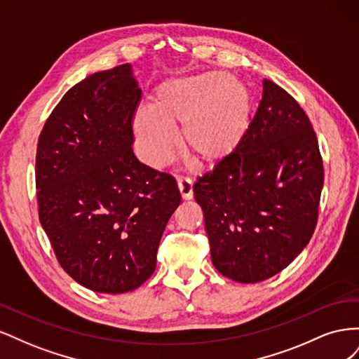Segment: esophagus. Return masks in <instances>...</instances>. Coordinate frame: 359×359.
Segmentation results:
<instances>
[{
	"label": "esophagus",
	"mask_w": 359,
	"mask_h": 359,
	"mask_svg": "<svg viewBox=\"0 0 359 359\" xmlns=\"http://www.w3.org/2000/svg\"><path fill=\"white\" fill-rule=\"evenodd\" d=\"M178 190H180V194L181 198L184 201H190L193 199V184L190 180H178Z\"/></svg>",
	"instance_id": "esophagus-1"
}]
</instances>
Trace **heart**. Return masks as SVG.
Listing matches in <instances>:
<instances>
[{
  "instance_id": "1",
  "label": "heart",
  "mask_w": 359,
  "mask_h": 359,
  "mask_svg": "<svg viewBox=\"0 0 359 359\" xmlns=\"http://www.w3.org/2000/svg\"><path fill=\"white\" fill-rule=\"evenodd\" d=\"M248 86L223 72H206L160 85L151 109L135 115L140 154L153 168L170 160L180 132L181 148L202 165H215L243 142L252 119Z\"/></svg>"
}]
</instances>
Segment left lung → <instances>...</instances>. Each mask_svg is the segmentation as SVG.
I'll list each match as a JSON object with an SVG mask.
<instances>
[{
	"mask_svg": "<svg viewBox=\"0 0 359 359\" xmlns=\"http://www.w3.org/2000/svg\"><path fill=\"white\" fill-rule=\"evenodd\" d=\"M323 161L299 103L264 79L243 142L194 184L212 264L238 283H259L295 259L316 229Z\"/></svg>",
	"mask_w": 359,
	"mask_h": 359,
	"instance_id": "left-lung-1",
	"label": "left lung"
}]
</instances>
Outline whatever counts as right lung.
<instances>
[{
    "instance_id": "add662e5",
    "label": "right lung",
    "mask_w": 359,
    "mask_h": 359,
    "mask_svg": "<svg viewBox=\"0 0 359 359\" xmlns=\"http://www.w3.org/2000/svg\"><path fill=\"white\" fill-rule=\"evenodd\" d=\"M142 91L130 64L97 72L62 95L39 136V219L62 269L102 293L135 290L181 202L169 173L133 153Z\"/></svg>"
}]
</instances>
